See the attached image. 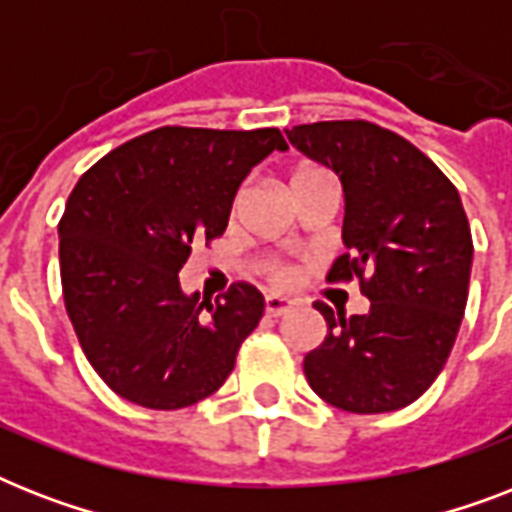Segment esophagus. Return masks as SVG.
Listing matches in <instances>:
<instances>
[{"instance_id":"obj_1","label":"esophagus","mask_w":512,"mask_h":512,"mask_svg":"<svg viewBox=\"0 0 512 512\" xmlns=\"http://www.w3.org/2000/svg\"><path fill=\"white\" fill-rule=\"evenodd\" d=\"M295 305H292V300H287V297H279V295H268L265 297V313L271 316V319H279V316H287L289 311H292Z\"/></svg>"}]
</instances>
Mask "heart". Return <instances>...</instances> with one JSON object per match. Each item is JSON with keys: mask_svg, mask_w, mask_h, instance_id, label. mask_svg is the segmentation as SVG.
Wrapping results in <instances>:
<instances>
[{"mask_svg": "<svg viewBox=\"0 0 512 512\" xmlns=\"http://www.w3.org/2000/svg\"><path fill=\"white\" fill-rule=\"evenodd\" d=\"M319 172L321 170H313V167H308V170H300L292 183H297V180H305V177H311V175H319ZM268 279H271L273 284H289V279H292V271H289L287 265H268Z\"/></svg>", "mask_w": 512, "mask_h": 512, "instance_id": "obj_1", "label": "heart"}]
</instances>
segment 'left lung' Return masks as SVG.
<instances>
[{"instance_id": "obj_1", "label": "left lung", "mask_w": 512, "mask_h": 512, "mask_svg": "<svg viewBox=\"0 0 512 512\" xmlns=\"http://www.w3.org/2000/svg\"><path fill=\"white\" fill-rule=\"evenodd\" d=\"M292 146L340 175V255L327 281H358L372 305L316 303L327 337L303 361L316 396L342 412H396L444 369L468 303L473 236L452 180L396 132L364 119L297 124Z\"/></svg>"}]
</instances>
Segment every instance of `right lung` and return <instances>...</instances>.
<instances>
[{"label":"right lung","instance_id":"1","mask_svg":"<svg viewBox=\"0 0 512 512\" xmlns=\"http://www.w3.org/2000/svg\"><path fill=\"white\" fill-rule=\"evenodd\" d=\"M276 127H159L79 177L60 217V281L84 356L116 396L183 409L233 372L265 300L236 281L215 303L183 295L191 249L223 236L233 196L271 151Z\"/></svg>","mask_w":512,"mask_h":512}]
</instances>
